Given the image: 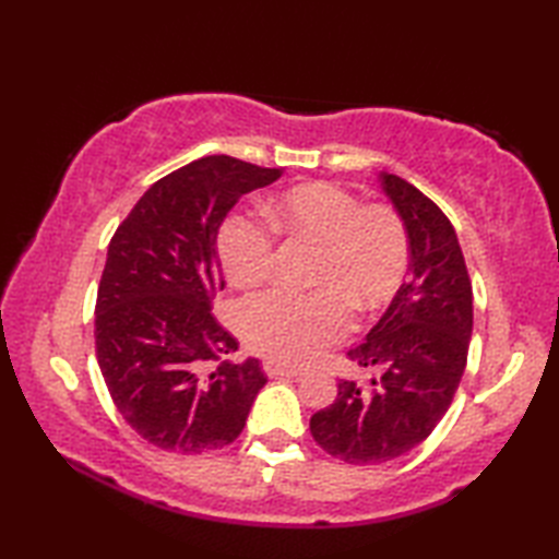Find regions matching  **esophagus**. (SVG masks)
Segmentation results:
<instances>
[{
	"label": "esophagus",
	"instance_id": "obj_1",
	"mask_svg": "<svg viewBox=\"0 0 559 559\" xmlns=\"http://www.w3.org/2000/svg\"><path fill=\"white\" fill-rule=\"evenodd\" d=\"M264 372H266L269 377H298V374H300V370H295V367L278 365V362H273V360H266V362H264Z\"/></svg>",
	"mask_w": 559,
	"mask_h": 559
}]
</instances>
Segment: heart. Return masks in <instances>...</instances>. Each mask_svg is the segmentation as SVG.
I'll use <instances>...</instances> for the list:
<instances>
[{"mask_svg": "<svg viewBox=\"0 0 559 559\" xmlns=\"http://www.w3.org/2000/svg\"><path fill=\"white\" fill-rule=\"evenodd\" d=\"M273 230L317 247L310 295L266 293L242 302L237 326L249 350L302 365L350 329V305L374 312L399 293L408 271V235L386 206H360L329 182L298 185L264 201ZM276 240L264 223L235 213L221 225L218 254L235 288L264 283Z\"/></svg>", "mask_w": 559, "mask_h": 559, "instance_id": "heart-1", "label": "heart"}]
</instances>
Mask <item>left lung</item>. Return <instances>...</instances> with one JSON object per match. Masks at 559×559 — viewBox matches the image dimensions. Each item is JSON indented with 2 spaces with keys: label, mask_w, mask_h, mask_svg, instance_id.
<instances>
[{
  "label": "left lung",
  "mask_w": 559,
  "mask_h": 559,
  "mask_svg": "<svg viewBox=\"0 0 559 559\" xmlns=\"http://www.w3.org/2000/svg\"><path fill=\"white\" fill-rule=\"evenodd\" d=\"M408 235L411 276L348 358L372 372L370 389L338 379V396L310 420L314 442L355 466L418 447L442 420L466 367L473 290L456 233L435 201L379 173Z\"/></svg>",
  "instance_id": "1"
}]
</instances>
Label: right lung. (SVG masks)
Listing matches in <instances>:
<instances>
[{"mask_svg":"<svg viewBox=\"0 0 559 559\" xmlns=\"http://www.w3.org/2000/svg\"><path fill=\"white\" fill-rule=\"evenodd\" d=\"M283 168L206 156L160 177L112 235L96 302V355L122 418L177 454L237 439L266 384L257 358L211 314L225 281L218 228L242 194Z\"/></svg>","mask_w":559,"mask_h":559,"instance_id":"1","label":"right lung"}]
</instances>
